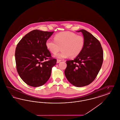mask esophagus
<instances>
[{
    "label": "esophagus",
    "mask_w": 120,
    "mask_h": 120,
    "mask_svg": "<svg viewBox=\"0 0 120 120\" xmlns=\"http://www.w3.org/2000/svg\"><path fill=\"white\" fill-rule=\"evenodd\" d=\"M61 61V60H59V59H57V63H60Z\"/></svg>",
    "instance_id": "esophagus-1"
}]
</instances>
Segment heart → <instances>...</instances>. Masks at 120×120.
I'll return each mask as SVG.
<instances>
[{
	"mask_svg": "<svg viewBox=\"0 0 120 120\" xmlns=\"http://www.w3.org/2000/svg\"><path fill=\"white\" fill-rule=\"evenodd\" d=\"M54 40L48 39L46 42L47 49L53 54L62 51L54 55V57L63 59L70 57L75 58L79 56L83 51L85 41L81 35H77L71 31H64L54 36Z\"/></svg>",
	"mask_w": 120,
	"mask_h": 120,
	"instance_id": "1",
	"label": "heart"
}]
</instances>
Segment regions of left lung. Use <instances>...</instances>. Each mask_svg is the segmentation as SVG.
<instances>
[{
    "label": "left lung",
    "instance_id": "1",
    "mask_svg": "<svg viewBox=\"0 0 120 120\" xmlns=\"http://www.w3.org/2000/svg\"><path fill=\"white\" fill-rule=\"evenodd\" d=\"M85 41L83 51L73 60L66 61L64 73L69 82L76 87L88 86L94 80L101 68L103 50L99 41L92 34L82 29Z\"/></svg>",
    "mask_w": 120,
    "mask_h": 120
}]
</instances>
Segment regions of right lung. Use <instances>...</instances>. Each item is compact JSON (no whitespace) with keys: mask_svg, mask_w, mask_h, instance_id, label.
I'll use <instances>...</instances> for the list:
<instances>
[{"mask_svg":"<svg viewBox=\"0 0 120 120\" xmlns=\"http://www.w3.org/2000/svg\"><path fill=\"white\" fill-rule=\"evenodd\" d=\"M54 31L34 30L26 34L17 44L15 60L17 72L29 86L39 87L48 80L52 69L56 64V59L46 47V42Z\"/></svg>","mask_w":120,"mask_h":120,"instance_id":"obj_1","label":"right lung"}]
</instances>
